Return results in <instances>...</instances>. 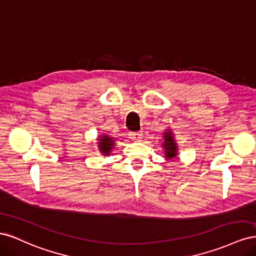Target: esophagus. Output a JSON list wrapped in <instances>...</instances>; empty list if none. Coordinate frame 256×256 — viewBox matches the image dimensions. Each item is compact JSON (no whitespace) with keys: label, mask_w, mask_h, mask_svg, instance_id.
<instances>
[{"label":"esophagus","mask_w":256,"mask_h":256,"mask_svg":"<svg viewBox=\"0 0 256 256\" xmlns=\"http://www.w3.org/2000/svg\"><path fill=\"white\" fill-rule=\"evenodd\" d=\"M129 138H131V140H134L136 142H138V141L142 140L143 134H142V132H130L129 134Z\"/></svg>","instance_id":"esophagus-1"}]
</instances>
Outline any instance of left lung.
Here are the masks:
<instances>
[{"instance_id": "8db88e82", "label": "left lung", "mask_w": 256, "mask_h": 256, "mask_svg": "<svg viewBox=\"0 0 256 256\" xmlns=\"http://www.w3.org/2000/svg\"><path fill=\"white\" fill-rule=\"evenodd\" d=\"M162 140L161 146L164 147V158L168 160H171L178 156V145L177 141L175 140L174 132L171 128L166 129V131L162 134Z\"/></svg>"}]
</instances>
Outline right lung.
<instances>
[{"mask_svg":"<svg viewBox=\"0 0 256 256\" xmlns=\"http://www.w3.org/2000/svg\"><path fill=\"white\" fill-rule=\"evenodd\" d=\"M97 140V147L98 150L102 154V156H110L111 152L113 150L114 146L116 145L114 138H112L110 134H100L96 138Z\"/></svg>","mask_w":256,"mask_h":256,"instance_id":"1","label":"right lung"}]
</instances>
